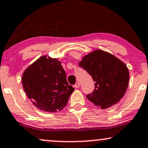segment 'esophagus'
<instances>
[{
  "instance_id": "34e87169",
  "label": "esophagus",
  "mask_w": 148,
  "mask_h": 148,
  "mask_svg": "<svg viewBox=\"0 0 148 148\" xmlns=\"http://www.w3.org/2000/svg\"><path fill=\"white\" fill-rule=\"evenodd\" d=\"M79 86H80V84H79V82L76 83V84L74 85V87L75 88H79Z\"/></svg>"
}]
</instances>
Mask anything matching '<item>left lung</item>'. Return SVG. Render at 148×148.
Here are the masks:
<instances>
[{"label": "left lung", "mask_w": 148, "mask_h": 148, "mask_svg": "<svg viewBox=\"0 0 148 148\" xmlns=\"http://www.w3.org/2000/svg\"><path fill=\"white\" fill-rule=\"evenodd\" d=\"M95 81V90L87 95L90 101L102 109L111 107L125 95L130 73L127 65L109 53L95 50L79 62Z\"/></svg>", "instance_id": "left-lung-1"}]
</instances>
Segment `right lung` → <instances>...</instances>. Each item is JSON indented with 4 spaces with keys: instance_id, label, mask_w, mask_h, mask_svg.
<instances>
[{
    "instance_id": "add662e5",
    "label": "right lung",
    "mask_w": 148,
    "mask_h": 148,
    "mask_svg": "<svg viewBox=\"0 0 148 148\" xmlns=\"http://www.w3.org/2000/svg\"><path fill=\"white\" fill-rule=\"evenodd\" d=\"M22 84L37 108L55 113L66 106L74 88L69 86L61 62L47 56L30 64L23 72Z\"/></svg>"
}]
</instances>
